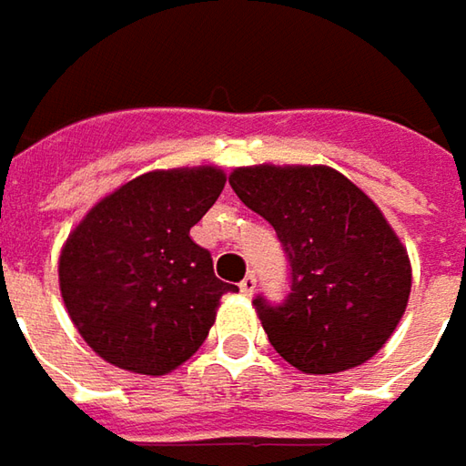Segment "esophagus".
I'll use <instances>...</instances> for the list:
<instances>
[{"label": "esophagus", "instance_id": "1", "mask_svg": "<svg viewBox=\"0 0 466 466\" xmlns=\"http://www.w3.org/2000/svg\"><path fill=\"white\" fill-rule=\"evenodd\" d=\"M255 286H258V276H255V273H248V276H245V279H242V281H239V291H242V294H252V291H255Z\"/></svg>", "mask_w": 466, "mask_h": 466}]
</instances>
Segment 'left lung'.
Segmentation results:
<instances>
[{
	"mask_svg": "<svg viewBox=\"0 0 466 466\" xmlns=\"http://www.w3.org/2000/svg\"><path fill=\"white\" fill-rule=\"evenodd\" d=\"M229 185L289 260L283 301L252 299L270 345L307 374L369 361L405 314L412 279L374 201L329 167H242Z\"/></svg>",
	"mask_w": 466,
	"mask_h": 466,
	"instance_id": "obj_1",
	"label": "left lung"
}]
</instances>
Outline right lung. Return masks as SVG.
<instances>
[{"label":"right lung","instance_id":"obj_1","mask_svg":"<svg viewBox=\"0 0 466 466\" xmlns=\"http://www.w3.org/2000/svg\"><path fill=\"white\" fill-rule=\"evenodd\" d=\"M217 167L147 172L89 211L66 239L61 297L87 345L113 366L159 377L187 361L237 291L214 276L190 227L224 190Z\"/></svg>","mask_w":466,"mask_h":466}]
</instances>
